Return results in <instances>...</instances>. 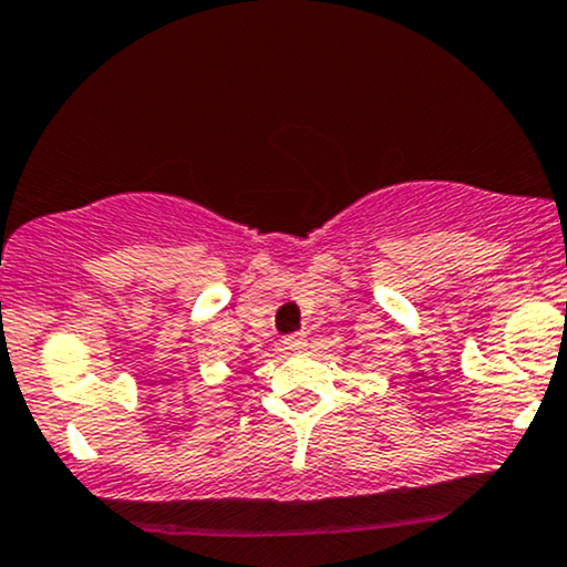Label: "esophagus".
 <instances>
[{
  "label": "esophagus",
  "instance_id": "esophagus-1",
  "mask_svg": "<svg viewBox=\"0 0 567 567\" xmlns=\"http://www.w3.org/2000/svg\"><path fill=\"white\" fill-rule=\"evenodd\" d=\"M279 346H282L285 353H296V351H303L309 343H306V336H288L282 338V343Z\"/></svg>",
  "mask_w": 567,
  "mask_h": 567
}]
</instances>
